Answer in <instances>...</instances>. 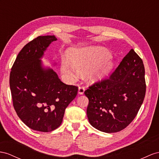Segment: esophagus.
Segmentation results:
<instances>
[{
	"mask_svg": "<svg viewBox=\"0 0 159 159\" xmlns=\"http://www.w3.org/2000/svg\"><path fill=\"white\" fill-rule=\"evenodd\" d=\"M85 91V87L84 86H80L79 87V93L80 95H83Z\"/></svg>",
	"mask_w": 159,
	"mask_h": 159,
	"instance_id": "34e87169",
	"label": "esophagus"
}]
</instances>
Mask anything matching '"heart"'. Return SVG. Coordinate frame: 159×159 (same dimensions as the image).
<instances>
[{
  "label": "heart",
  "instance_id": "heart-1",
  "mask_svg": "<svg viewBox=\"0 0 159 159\" xmlns=\"http://www.w3.org/2000/svg\"><path fill=\"white\" fill-rule=\"evenodd\" d=\"M109 53L103 48L91 46L76 49L71 55L72 65L66 59L62 62V70L70 79H75L79 72L87 71V78L91 82L103 79L112 70Z\"/></svg>",
  "mask_w": 159,
  "mask_h": 159
}]
</instances>
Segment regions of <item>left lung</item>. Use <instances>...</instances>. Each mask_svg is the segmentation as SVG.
Returning <instances> with one entry per match:
<instances>
[{"mask_svg": "<svg viewBox=\"0 0 159 159\" xmlns=\"http://www.w3.org/2000/svg\"><path fill=\"white\" fill-rule=\"evenodd\" d=\"M142 60L131 49L109 79L93 83L84 91L89 99V123L99 131L124 129L135 118L146 93Z\"/></svg>", "mask_w": 159, "mask_h": 159, "instance_id": "8db88e82", "label": "left lung"}]
</instances>
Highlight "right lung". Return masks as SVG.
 Returning <instances> with one entry per match:
<instances>
[{"instance_id":"right-lung-1","label":"right lung","mask_w":159,"mask_h":159,"mask_svg":"<svg viewBox=\"0 0 159 159\" xmlns=\"http://www.w3.org/2000/svg\"><path fill=\"white\" fill-rule=\"evenodd\" d=\"M54 35L39 36L23 48L11 68L10 89L15 110L21 121L36 131L48 132L62 124L65 109L78 87L62 83L39 60Z\"/></svg>"}]
</instances>
